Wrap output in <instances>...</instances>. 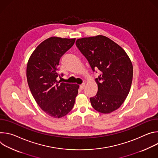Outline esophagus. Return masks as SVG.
Here are the masks:
<instances>
[{
	"instance_id": "1",
	"label": "esophagus",
	"mask_w": 158,
	"mask_h": 158,
	"mask_svg": "<svg viewBox=\"0 0 158 158\" xmlns=\"http://www.w3.org/2000/svg\"><path fill=\"white\" fill-rule=\"evenodd\" d=\"M85 82H83L82 83L81 85H80V87L81 89H83L84 87H85Z\"/></svg>"
}]
</instances>
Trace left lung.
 <instances>
[{
    "instance_id": "1",
    "label": "left lung",
    "mask_w": 158,
    "mask_h": 158,
    "mask_svg": "<svg viewBox=\"0 0 158 158\" xmlns=\"http://www.w3.org/2000/svg\"><path fill=\"white\" fill-rule=\"evenodd\" d=\"M76 45L93 72L100 71L96 79L98 93L90 98L93 107L104 114L118 109L127 96L132 81V64L126 52L103 35L79 39Z\"/></svg>"
}]
</instances>
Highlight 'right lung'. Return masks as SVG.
Segmentation results:
<instances>
[{"label": "right lung", "instance_id": "1", "mask_svg": "<svg viewBox=\"0 0 158 158\" xmlns=\"http://www.w3.org/2000/svg\"><path fill=\"white\" fill-rule=\"evenodd\" d=\"M76 39L50 37L40 43L27 65V79L31 93L39 107L49 116L60 118L72 110L79 85L60 82V57L71 49Z\"/></svg>", "mask_w": 158, "mask_h": 158}]
</instances>
